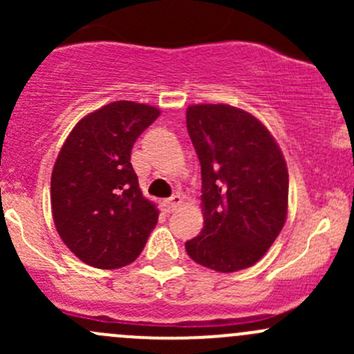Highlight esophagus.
Masks as SVG:
<instances>
[{"label": "esophagus", "instance_id": "esophagus-1", "mask_svg": "<svg viewBox=\"0 0 354 354\" xmlns=\"http://www.w3.org/2000/svg\"><path fill=\"white\" fill-rule=\"evenodd\" d=\"M181 202H183V198H181L180 195H173V197L162 200V203H160V205H162V209L169 214V212H173V210H176L178 207L181 205Z\"/></svg>", "mask_w": 354, "mask_h": 354}]
</instances>
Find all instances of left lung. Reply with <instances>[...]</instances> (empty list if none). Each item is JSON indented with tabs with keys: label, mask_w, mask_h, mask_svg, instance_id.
<instances>
[{
	"label": "left lung",
	"mask_w": 354,
	"mask_h": 354,
	"mask_svg": "<svg viewBox=\"0 0 354 354\" xmlns=\"http://www.w3.org/2000/svg\"><path fill=\"white\" fill-rule=\"evenodd\" d=\"M187 128L202 167L203 230L185 248L217 272L259 262L288 216V166L270 131L243 109L194 104Z\"/></svg>",
	"instance_id": "left-lung-1"
}]
</instances>
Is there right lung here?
Instances as JSON below:
<instances>
[{
	"label": "right lung",
	"mask_w": 354,
	"mask_h": 354,
	"mask_svg": "<svg viewBox=\"0 0 354 354\" xmlns=\"http://www.w3.org/2000/svg\"><path fill=\"white\" fill-rule=\"evenodd\" d=\"M160 111L116 101L82 118L63 144L51 174L58 234L82 262L120 269L133 262L159 210L142 195L131 147Z\"/></svg>",
	"instance_id": "1"
}]
</instances>
